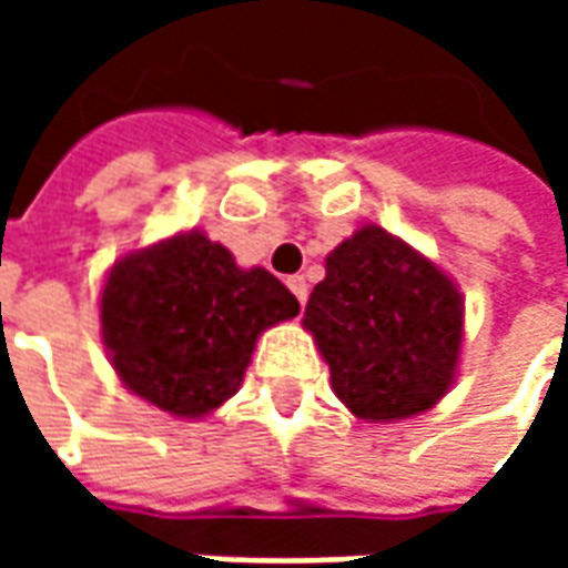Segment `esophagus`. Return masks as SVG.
Instances as JSON below:
<instances>
[{
  "label": "esophagus",
  "instance_id": "esophagus-1",
  "mask_svg": "<svg viewBox=\"0 0 568 568\" xmlns=\"http://www.w3.org/2000/svg\"><path fill=\"white\" fill-rule=\"evenodd\" d=\"M285 285H288V292L297 297V304L304 307V304H307V280H304V276H288Z\"/></svg>",
  "mask_w": 568,
  "mask_h": 568
}]
</instances>
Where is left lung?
Listing matches in <instances>:
<instances>
[{
	"label": "left lung",
	"mask_w": 568,
	"mask_h": 568,
	"mask_svg": "<svg viewBox=\"0 0 568 568\" xmlns=\"http://www.w3.org/2000/svg\"><path fill=\"white\" fill-rule=\"evenodd\" d=\"M304 328L328 362L334 395L358 419L393 423L450 389L463 295L417 248L365 224L325 258Z\"/></svg>",
	"instance_id": "8db88e82"
}]
</instances>
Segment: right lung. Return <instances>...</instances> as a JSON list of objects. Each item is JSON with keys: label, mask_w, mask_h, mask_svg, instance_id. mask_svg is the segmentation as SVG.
<instances>
[{"label": "right lung", "mask_w": 568, "mask_h": 568, "mask_svg": "<svg viewBox=\"0 0 568 568\" xmlns=\"http://www.w3.org/2000/svg\"><path fill=\"white\" fill-rule=\"evenodd\" d=\"M297 297L264 267L200 231L121 258L100 301L103 344L128 389L173 417H203L240 389L264 328L297 316Z\"/></svg>", "instance_id": "add662e5"}]
</instances>
